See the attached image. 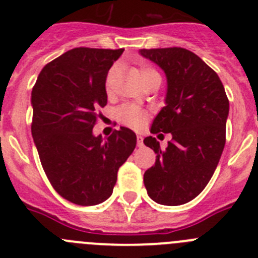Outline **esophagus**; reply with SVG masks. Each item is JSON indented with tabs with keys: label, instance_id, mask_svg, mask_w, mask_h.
I'll return each instance as SVG.
<instances>
[{
	"label": "esophagus",
	"instance_id": "esophagus-1",
	"mask_svg": "<svg viewBox=\"0 0 258 258\" xmlns=\"http://www.w3.org/2000/svg\"><path fill=\"white\" fill-rule=\"evenodd\" d=\"M137 146H138V147H143V137L142 136H137Z\"/></svg>",
	"mask_w": 258,
	"mask_h": 258
}]
</instances>
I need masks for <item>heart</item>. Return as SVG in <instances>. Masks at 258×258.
Listing matches in <instances>:
<instances>
[{
  "mask_svg": "<svg viewBox=\"0 0 258 258\" xmlns=\"http://www.w3.org/2000/svg\"><path fill=\"white\" fill-rule=\"evenodd\" d=\"M138 74H140L141 80L151 76V75H159L156 72V70H154V68L150 67V66H141L140 70H138ZM115 79H116V68H112V70L108 72V75H107V80H106L107 89H109L113 85ZM116 116H117L118 121H121L122 124L126 125V126L133 127V129H141V127L147 122L149 112H147L145 108H142L141 106H138V104L127 103V104H122V106H120L117 109H116Z\"/></svg>",
  "mask_w": 258,
  "mask_h": 258,
  "instance_id": "obj_1",
  "label": "heart"
}]
</instances>
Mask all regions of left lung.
I'll list each match as a JSON object with an SVG mask.
<instances>
[{
	"mask_svg": "<svg viewBox=\"0 0 258 258\" xmlns=\"http://www.w3.org/2000/svg\"><path fill=\"white\" fill-rule=\"evenodd\" d=\"M140 54L165 72L168 85L151 133L172 134L165 150L154 137L143 140L156 154L143 182L154 202L181 206L204 190L217 168L226 142L229 99L218 75L190 50L142 49Z\"/></svg>",
	"mask_w": 258,
	"mask_h": 258,
	"instance_id": "left-lung-1",
	"label": "left lung"
}]
</instances>
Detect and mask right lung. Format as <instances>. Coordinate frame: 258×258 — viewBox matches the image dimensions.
I'll return each instance as SVG.
<instances>
[{
    "mask_svg": "<svg viewBox=\"0 0 258 258\" xmlns=\"http://www.w3.org/2000/svg\"><path fill=\"white\" fill-rule=\"evenodd\" d=\"M122 51L68 50L42 68L32 90V137L42 168L54 190L77 206L108 199L118 168L136 149L127 127L106 140L93 134L98 108L107 104V74Z\"/></svg>",
    "mask_w": 258,
    "mask_h": 258,
    "instance_id": "obj_1",
    "label": "right lung"
}]
</instances>
